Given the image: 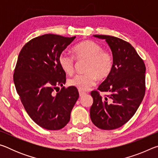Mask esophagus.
<instances>
[{
  "instance_id": "1",
  "label": "esophagus",
  "mask_w": 158,
  "mask_h": 158,
  "mask_svg": "<svg viewBox=\"0 0 158 158\" xmlns=\"http://www.w3.org/2000/svg\"><path fill=\"white\" fill-rule=\"evenodd\" d=\"M79 96H80V97H81V96L85 95V92L83 91V90H79Z\"/></svg>"
}]
</instances>
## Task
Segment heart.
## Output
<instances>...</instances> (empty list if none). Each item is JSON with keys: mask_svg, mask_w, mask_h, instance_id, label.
<instances>
[{"mask_svg": "<svg viewBox=\"0 0 158 158\" xmlns=\"http://www.w3.org/2000/svg\"><path fill=\"white\" fill-rule=\"evenodd\" d=\"M74 56L65 52L58 57V63L64 73L71 75L74 70V62L87 60L84 74H77L68 80V84L81 90H88L95 84L97 79H104L113 68V58L110 53L103 50L100 44L91 40H85L73 48Z\"/></svg>", "mask_w": 158, "mask_h": 158, "instance_id": "obj_1", "label": "heart"}]
</instances>
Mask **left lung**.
I'll return each mask as SVG.
<instances>
[{
  "instance_id": "left-lung-1",
  "label": "left lung",
  "mask_w": 158,
  "mask_h": 158,
  "mask_svg": "<svg viewBox=\"0 0 158 158\" xmlns=\"http://www.w3.org/2000/svg\"><path fill=\"white\" fill-rule=\"evenodd\" d=\"M105 40L113 56V68L98 90L109 95L102 98L93 90V103L90 116L95 126L102 130L121 127L137 111L145 95L146 67L132 45L116 37L94 35Z\"/></svg>"
}]
</instances>
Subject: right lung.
<instances>
[{"label": "right lung", "instance_id": "add662e5", "mask_svg": "<svg viewBox=\"0 0 158 158\" xmlns=\"http://www.w3.org/2000/svg\"><path fill=\"white\" fill-rule=\"evenodd\" d=\"M75 37L45 34L29 41L19 54L13 76L16 90L29 116L44 129L65 127L79 98L77 88L63 87L65 73L58 63L60 54ZM59 85L62 89L55 95Z\"/></svg>", "mask_w": 158, "mask_h": 158}]
</instances>
